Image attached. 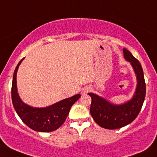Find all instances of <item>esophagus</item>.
I'll return each mask as SVG.
<instances>
[{"mask_svg": "<svg viewBox=\"0 0 157 157\" xmlns=\"http://www.w3.org/2000/svg\"><path fill=\"white\" fill-rule=\"evenodd\" d=\"M90 90V87H85L83 89V90H82V94H86V93H88L89 91Z\"/></svg>", "mask_w": 157, "mask_h": 157, "instance_id": "1", "label": "esophagus"}]
</instances>
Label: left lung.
Returning <instances> with one entry per match:
<instances>
[{
	"label": "left lung",
	"mask_w": 157,
	"mask_h": 157,
	"mask_svg": "<svg viewBox=\"0 0 157 157\" xmlns=\"http://www.w3.org/2000/svg\"><path fill=\"white\" fill-rule=\"evenodd\" d=\"M124 58L129 61L137 78V86L134 96L124 103L116 105L93 93H89L92 99L90 114L100 127L106 129H118L131 124L138 115L146 95L144 71L141 64L126 48L123 49Z\"/></svg>",
	"instance_id": "8db88e82"
}]
</instances>
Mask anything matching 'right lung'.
I'll use <instances>...</instances> for the list:
<instances>
[{
	"instance_id": "1",
	"label": "right lung",
	"mask_w": 157,
	"mask_h": 157,
	"mask_svg": "<svg viewBox=\"0 0 157 157\" xmlns=\"http://www.w3.org/2000/svg\"><path fill=\"white\" fill-rule=\"evenodd\" d=\"M23 59L18 63L13 76L11 96L14 109L22 121L31 129L39 132L55 131L62 125L71 106L80 99V95H74L43 108H36L24 103L19 96L17 86V71Z\"/></svg>"
}]
</instances>
